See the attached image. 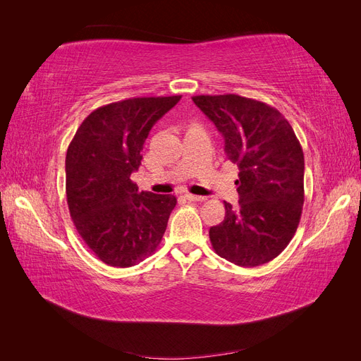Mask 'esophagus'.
Listing matches in <instances>:
<instances>
[{
  "mask_svg": "<svg viewBox=\"0 0 361 361\" xmlns=\"http://www.w3.org/2000/svg\"><path fill=\"white\" fill-rule=\"evenodd\" d=\"M185 199L190 202H204L206 200L204 195H194V194H185Z\"/></svg>",
  "mask_w": 361,
  "mask_h": 361,
  "instance_id": "1",
  "label": "esophagus"
}]
</instances>
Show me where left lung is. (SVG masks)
Listing matches in <instances>:
<instances>
[{
	"label": "left lung",
	"mask_w": 361,
	"mask_h": 361,
	"mask_svg": "<svg viewBox=\"0 0 361 361\" xmlns=\"http://www.w3.org/2000/svg\"><path fill=\"white\" fill-rule=\"evenodd\" d=\"M224 137L239 169V207L209 228L215 253L238 267L277 257L293 238L304 203V154L288 120L265 102L238 94L192 96Z\"/></svg>",
	"instance_id": "obj_1"
}]
</instances>
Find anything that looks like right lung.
Masks as SVG:
<instances>
[{"mask_svg": "<svg viewBox=\"0 0 361 361\" xmlns=\"http://www.w3.org/2000/svg\"><path fill=\"white\" fill-rule=\"evenodd\" d=\"M180 96L133 97L84 118L66 154V197L72 221L96 257L134 267L158 248L176 206L170 194L138 191L130 174L158 120Z\"/></svg>", "mask_w": 361, "mask_h": 361, "instance_id": "right-lung-1", "label": "right lung"}]
</instances>
